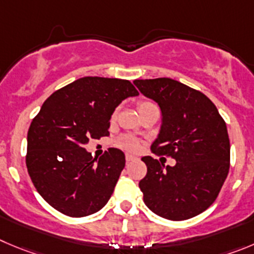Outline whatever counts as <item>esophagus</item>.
I'll return each mask as SVG.
<instances>
[{
	"mask_svg": "<svg viewBox=\"0 0 254 254\" xmlns=\"http://www.w3.org/2000/svg\"><path fill=\"white\" fill-rule=\"evenodd\" d=\"M125 159H127V162H131V160L135 159V156L131 155V154H127V155H125Z\"/></svg>",
	"mask_w": 254,
	"mask_h": 254,
	"instance_id": "esophagus-1",
	"label": "esophagus"
}]
</instances>
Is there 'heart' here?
Wrapping results in <instances>:
<instances>
[{
  "label": "heart",
  "mask_w": 254,
  "mask_h": 254,
  "mask_svg": "<svg viewBox=\"0 0 254 254\" xmlns=\"http://www.w3.org/2000/svg\"><path fill=\"white\" fill-rule=\"evenodd\" d=\"M149 104L151 103H146V101L145 103H141L140 105H139V108L144 105H149ZM114 118H115V113L113 114V119ZM119 145L122 146V148L127 149V150H136L139 146V141L135 138H132V136H123V138L119 140Z\"/></svg>",
  "instance_id": "1"
}]
</instances>
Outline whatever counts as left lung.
<instances>
[{
  "instance_id": "8db88e82",
  "label": "left lung",
  "mask_w": 254,
  "mask_h": 254,
  "mask_svg": "<svg viewBox=\"0 0 254 254\" xmlns=\"http://www.w3.org/2000/svg\"><path fill=\"white\" fill-rule=\"evenodd\" d=\"M134 85L162 111V127L151 150L177 162L165 167L153 156L141 158L148 168L139 182L144 203L165 219L195 217L213 204L228 175L226 123L204 94L177 80H135Z\"/></svg>"
}]
</instances>
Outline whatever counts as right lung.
<instances>
[{"label":"right lung","instance_id":"add662e5","mask_svg":"<svg viewBox=\"0 0 254 254\" xmlns=\"http://www.w3.org/2000/svg\"><path fill=\"white\" fill-rule=\"evenodd\" d=\"M127 80L86 76L42 104L27 132L26 165L40 195L68 217H86L108 203L125 167L122 150L92 158L90 139L108 136L115 109L138 96Z\"/></svg>","mask_w":254,"mask_h":254}]
</instances>
